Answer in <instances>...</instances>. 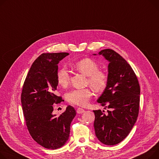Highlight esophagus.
<instances>
[{
    "label": "esophagus",
    "instance_id": "1",
    "mask_svg": "<svg viewBox=\"0 0 159 159\" xmlns=\"http://www.w3.org/2000/svg\"><path fill=\"white\" fill-rule=\"evenodd\" d=\"M84 112H85V110L82 109V108H80V107H79V108H77V112L78 114H82V113H84Z\"/></svg>",
    "mask_w": 159,
    "mask_h": 159
}]
</instances>
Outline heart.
Returning a JSON list of instances; mask_svg holds the SVG:
<instances>
[{"label": "heart", "mask_w": 159, "mask_h": 159, "mask_svg": "<svg viewBox=\"0 0 159 159\" xmlns=\"http://www.w3.org/2000/svg\"><path fill=\"white\" fill-rule=\"evenodd\" d=\"M73 67L79 72L88 76L87 84L95 92H102L107 87L108 83L107 73L99 70L97 62L90 58H84L74 63ZM57 82L62 88H66L70 82V74L66 67L61 68L56 74ZM93 95L89 88L75 89L68 92L66 100L71 104L78 106H85Z\"/></svg>", "instance_id": "obj_1"}]
</instances>
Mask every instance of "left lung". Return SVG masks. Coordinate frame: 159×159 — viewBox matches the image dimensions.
<instances>
[{
    "label": "left lung",
    "instance_id": "8db88e82",
    "mask_svg": "<svg viewBox=\"0 0 159 159\" xmlns=\"http://www.w3.org/2000/svg\"><path fill=\"white\" fill-rule=\"evenodd\" d=\"M98 54L103 56L109 64L107 85L97 102L110 110L107 113L93 111L94 128L101 143L115 145L129 135L138 117L140 86L132 67L117 52L105 49Z\"/></svg>",
    "mask_w": 159,
    "mask_h": 159
}]
</instances>
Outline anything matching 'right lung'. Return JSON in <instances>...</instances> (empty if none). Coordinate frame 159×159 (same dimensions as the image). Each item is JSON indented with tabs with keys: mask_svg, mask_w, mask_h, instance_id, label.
<instances>
[{
	"mask_svg": "<svg viewBox=\"0 0 159 159\" xmlns=\"http://www.w3.org/2000/svg\"><path fill=\"white\" fill-rule=\"evenodd\" d=\"M68 55L67 52L40 55L27 73L21 94L28 131L36 142L48 149L56 150L66 143L70 124L76 115L75 109L70 105L60 116L52 114L53 104L62 101L56 94L57 65Z\"/></svg>",
	"mask_w": 159,
	"mask_h": 159,
	"instance_id": "1",
	"label": "right lung"
}]
</instances>
